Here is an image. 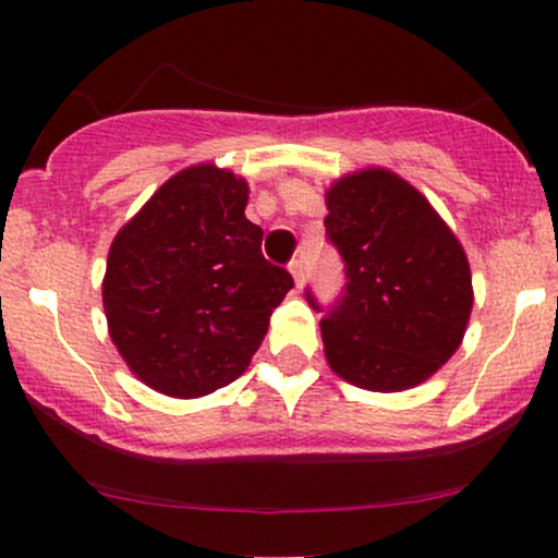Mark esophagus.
I'll return each mask as SVG.
<instances>
[{
    "mask_svg": "<svg viewBox=\"0 0 558 558\" xmlns=\"http://www.w3.org/2000/svg\"><path fill=\"white\" fill-rule=\"evenodd\" d=\"M288 270H291L293 280H296V288L304 286V259H301V257L291 259V265H288Z\"/></svg>",
    "mask_w": 558,
    "mask_h": 558,
    "instance_id": "obj_1",
    "label": "esophagus"
}]
</instances>
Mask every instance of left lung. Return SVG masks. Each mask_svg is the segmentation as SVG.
I'll return each instance as SVG.
<instances>
[{
	"mask_svg": "<svg viewBox=\"0 0 558 558\" xmlns=\"http://www.w3.org/2000/svg\"><path fill=\"white\" fill-rule=\"evenodd\" d=\"M325 204V230L345 265L343 296L319 323L332 373L377 393L420 386L451 360L470 323L462 243L390 170L338 178ZM306 299L323 312L310 291Z\"/></svg>",
	"mask_w": 558,
	"mask_h": 558,
	"instance_id": "8db88e82",
	"label": "left lung"
}]
</instances>
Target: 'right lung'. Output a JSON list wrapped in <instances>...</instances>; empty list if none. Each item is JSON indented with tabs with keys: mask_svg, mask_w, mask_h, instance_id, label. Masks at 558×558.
Masks as SVG:
<instances>
[{
	"mask_svg": "<svg viewBox=\"0 0 558 558\" xmlns=\"http://www.w3.org/2000/svg\"><path fill=\"white\" fill-rule=\"evenodd\" d=\"M246 202L243 178L194 165L159 185L110 246L101 301L112 343L141 383L172 399L243 375L293 288L262 257Z\"/></svg>",
	"mask_w": 558,
	"mask_h": 558,
	"instance_id": "obj_1",
	"label": "right lung"
}]
</instances>
